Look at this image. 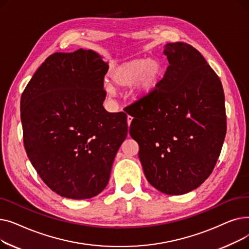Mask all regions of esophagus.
Returning <instances> with one entry per match:
<instances>
[{"instance_id":"esophagus-1","label":"esophagus","mask_w":249,"mask_h":249,"mask_svg":"<svg viewBox=\"0 0 249 249\" xmlns=\"http://www.w3.org/2000/svg\"><path fill=\"white\" fill-rule=\"evenodd\" d=\"M132 119H133V118H132L131 116H128V117H127V123H128V126H130V124H131Z\"/></svg>"}]
</instances>
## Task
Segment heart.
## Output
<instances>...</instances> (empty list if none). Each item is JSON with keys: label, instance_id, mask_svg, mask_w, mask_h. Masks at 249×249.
I'll return each instance as SVG.
<instances>
[{"label": "heart", "instance_id": "b5f03b06", "mask_svg": "<svg viewBox=\"0 0 249 249\" xmlns=\"http://www.w3.org/2000/svg\"><path fill=\"white\" fill-rule=\"evenodd\" d=\"M161 64L155 59L136 58L116 65L110 73L111 83L117 88L133 86V96L136 99L150 97L162 78ZM109 96L115 91L111 85H105Z\"/></svg>", "mask_w": 249, "mask_h": 249}]
</instances>
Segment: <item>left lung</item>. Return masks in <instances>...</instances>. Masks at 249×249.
Returning <instances> with one entry per match:
<instances>
[{
  "label": "left lung",
  "mask_w": 249,
  "mask_h": 249,
  "mask_svg": "<svg viewBox=\"0 0 249 249\" xmlns=\"http://www.w3.org/2000/svg\"><path fill=\"white\" fill-rule=\"evenodd\" d=\"M169 65L153 94L133 103L130 135L149 184L166 195L187 194L213 172L226 135L224 90L200 52L167 43Z\"/></svg>",
  "instance_id": "1"
}]
</instances>
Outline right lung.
I'll list each match as a JSON object with an SVG mask.
<instances>
[{
  "instance_id": "obj_1",
  "label": "right lung",
  "mask_w": 249,
  "mask_h": 249,
  "mask_svg": "<svg viewBox=\"0 0 249 249\" xmlns=\"http://www.w3.org/2000/svg\"><path fill=\"white\" fill-rule=\"evenodd\" d=\"M109 65L93 50L48 56L21 97L26 153L41 179L61 197L99 195L127 137V115L109 113L104 77Z\"/></svg>"
}]
</instances>
